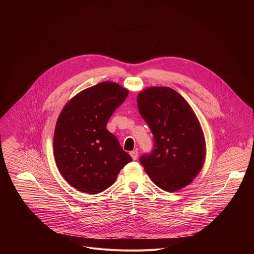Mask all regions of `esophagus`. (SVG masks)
Wrapping results in <instances>:
<instances>
[{
  "label": "esophagus",
  "mask_w": 254,
  "mask_h": 254,
  "mask_svg": "<svg viewBox=\"0 0 254 254\" xmlns=\"http://www.w3.org/2000/svg\"><path fill=\"white\" fill-rule=\"evenodd\" d=\"M130 156L132 158V160H136L138 157V151L137 150H133L130 152Z\"/></svg>",
  "instance_id": "34e87169"
}]
</instances>
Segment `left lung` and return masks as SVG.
Masks as SVG:
<instances>
[{
  "mask_svg": "<svg viewBox=\"0 0 254 254\" xmlns=\"http://www.w3.org/2000/svg\"><path fill=\"white\" fill-rule=\"evenodd\" d=\"M141 118L153 133V149L139 162L153 182L167 192L189 185L205 160V139L187 101L169 87H151L137 95Z\"/></svg>",
  "mask_w": 254,
  "mask_h": 254,
  "instance_id": "1",
  "label": "left lung"
}]
</instances>
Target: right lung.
Listing matches in <instances>:
<instances>
[{
    "mask_svg": "<svg viewBox=\"0 0 254 254\" xmlns=\"http://www.w3.org/2000/svg\"><path fill=\"white\" fill-rule=\"evenodd\" d=\"M128 91L115 82L82 90L61 112L54 132L57 167L72 187L98 194L111 187L131 157L106 125Z\"/></svg>",
    "mask_w": 254,
    "mask_h": 254,
    "instance_id": "right-lung-1",
    "label": "right lung"
}]
</instances>
